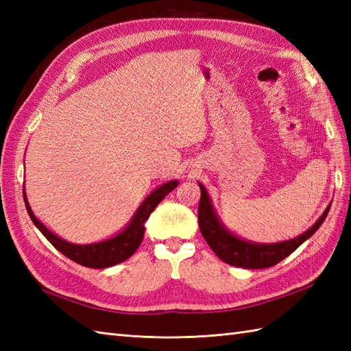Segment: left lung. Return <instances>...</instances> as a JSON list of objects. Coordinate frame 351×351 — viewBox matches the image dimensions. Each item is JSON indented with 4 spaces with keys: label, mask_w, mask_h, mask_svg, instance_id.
Returning <instances> with one entry per match:
<instances>
[{
    "label": "left lung",
    "mask_w": 351,
    "mask_h": 351,
    "mask_svg": "<svg viewBox=\"0 0 351 351\" xmlns=\"http://www.w3.org/2000/svg\"><path fill=\"white\" fill-rule=\"evenodd\" d=\"M199 187L200 202L197 220L200 232H202L205 241L223 263L234 267L252 268V270H255V268L273 267L280 263L282 259H285L288 255H291L299 245H302L308 238L317 232V229L323 225V221L327 217V213L330 210L329 205L326 208L322 217L315 221V225L299 237L291 238V240L282 243L258 244L241 240V238H238L230 230H228L225 225H221L205 187L202 184H199Z\"/></svg>",
    "instance_id": "8db88e82"
}]
</instances>
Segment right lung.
Listing matches in <instances>:
<instances>
[{
	"label": "right lung",
	"mask_w": 351,
	"mask_h": 351,
	"mask_svg": "<svg viewBox=\"0 0 351 351\" xmlns=\"http://www.w3.org/2000/svg\"><path fill=\"white\" fill-rule=\"evenodd\" d=\"M176 187H178L176 180L162 184L161 187L154 190L151 195L143 200V204L138 206V210L132 215L128 226H126L122 232L108 238V240L93 243V244H73L63 240L60 237H57L56 234H52L42 221L36 219V215L32 211V206H29L27 200L25 189H24V202H25L29 219L33 220L34 226L40 230L43 237L47 238V240L54 245L58 252H62L64 256H68L69 259L73 261V263H77L80 265H84L88 268H107V267L123 263V261H126L136 253L138 245L141 244V241H143L145 223L149 219V215H151V213L155 210V206Z\"/></svg>",
	"instance_id": "add662e5"
}]
</instances>
